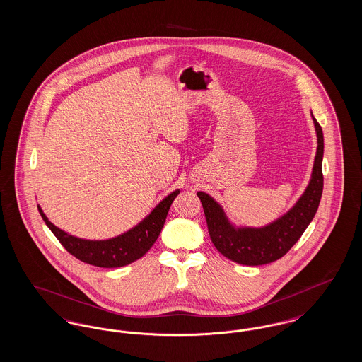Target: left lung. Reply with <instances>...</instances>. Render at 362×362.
<instances>
[{"label":"left lung","mask_w":362,"mask_h":362,"mask_svg":"<svg viewBox=\"0 0 362 362\" xmlns=\"http://www.w3.org/2000/svg\"><path fill=\"white\" fill-rule=\"evenodd\" d=\"M317 136L310 185L296 205L274 223L263 228H235L220 206L206 192H197L202 202L207 229L214 247L225 258L245 266H260L282 258L313 220L323 192V149L325 139L320 124L313 118Z\"/></svg>","instance_id":"8db88e82"}]
</instances>
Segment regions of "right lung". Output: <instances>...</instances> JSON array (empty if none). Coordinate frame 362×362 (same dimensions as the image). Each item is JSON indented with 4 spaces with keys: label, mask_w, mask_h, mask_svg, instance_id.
<instances>
[{
    "label": "right lung",
    "mask_w": 362,
    "mask_h": 362,
    "mask_svg": "<svg viewBox=\"0 0 362 362\" xmlns=\"http://www.w3.org/2000/svg\"><path fill=\"white\" fill-rule=\"evenodd\" d=\"M179 192L180 191L176 189L164 198L137 226L118 238L108 240H84L74 238L52 224L42 209L39 206L37 209L43 221L69 254L92 266L112 269L130 264L151 250L164 226L171 204Z\"/></svg>",
    "instance_id": "add662e5"
}]
</instances>
